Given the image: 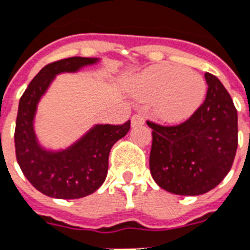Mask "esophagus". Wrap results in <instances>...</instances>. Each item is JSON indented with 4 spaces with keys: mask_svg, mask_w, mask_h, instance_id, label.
Returning a JSON list of instances; mask_svg holds the SVG:
<instances>
[{
    "mask_svg": "<svg viewBox=\"0 0 250 250\" xmlns=\"http://www.w3.org/2000/svg\"><path fill=\"white\" fill-rule=\"evenodd\" d=\"M145 124V119H143L142 116L139 115H134L133 117H131V126H141V125H143Z\"/></svg>",
    "mask_w": 250,
    "mask_h": 250,
    "instance_id": "1",
    "label": "esophagus"
}]
</instances>
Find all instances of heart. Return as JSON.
I'll return each mask as SVG.
<instances>
[{"instance_id": "heart-1", "label": "heart", "mask_w": 250, "mask_h": 250, "mask_svg": "<svg viewBox=\"0 0 250 250\" xmlns=\"http://www.w3.org/2000/svg\"><path fill=\"white\" fill-rule=\"evenodd\" d=\"M139 102H154V115L166 124L177 125L189 120L206 98V82L194 71L169 63L147 67L130 84Z\"/></svg>"}]
</instances>
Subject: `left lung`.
<instances>
[{
	"label": "left lung",
	"instance_id": "obj_1",
	"mask_svg": "<svg viewBox=\"0 0 250 250\" xmlns=\"http://www.w3.org/2000/svg\"><path fill=\"white\" fill-rule=\"evenodd\" d=\"M204 104L185 123L152 129L150 171L162 189L179 195L208 193L227 176L237 150V111L215 75L205 74Z\"/></svg>",
	"mask_w": 250,
	"mask_h": 250
}]
</instances>
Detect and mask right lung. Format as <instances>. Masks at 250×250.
Instances as JSON below:
<instances>
[{"label": "right lung", "instance_id": "obj_1", "mask_svg": "<svg viewBox=\"0 0 250 250\" xmlns=\"http://www.w3.org/2000/svg\"><path fill=\"white\" fill-rule=\"evenodd\" d=\"M99 61L100 59L70 57L49 63L31 81L19 100L14 134L17 160L32 187L52 198H82L98 190L107 177L112 146L130 129V121L123 125L96 124L62 150H48L39 143L35 116L39 102L56 75L77 73Z\"/></svg>", "mask_w": 250, "mask_h": 250}]
</instances>
